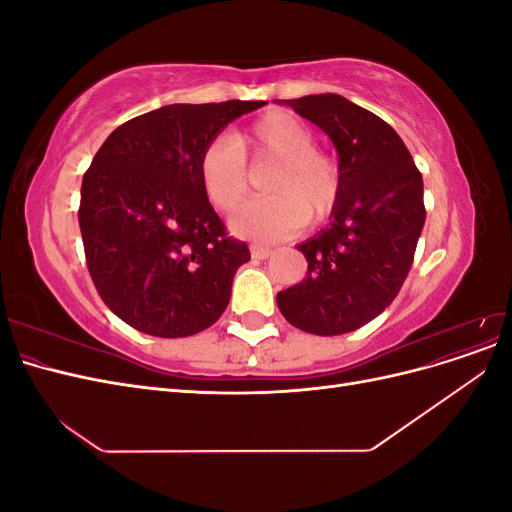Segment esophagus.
Returning a JSON list of instances; mask_svg holds the SVG:
<instances>
[{
  "label": "esophagus",
  "mask_w": 512,
  "mask_h": 512,
  "mask_svg": "<svg viewBox=\"0 0 512 512\" xmlns=\"http://www.w3.org/2000/svg\"><path fill=\"white\" fill-rule=\"evenodd\" d=\"M250 252H252V258H256V260H265V258H269V256H271V247H267V245H260V243H252V245H250Z\"/></svg>",
  "instance_id": "34e87169"
}]
</instances>
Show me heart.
<instances>
[{"mask_svg": "<svg viewBox=\"0 0 512 512\" xmlns=\"http://www.w3.org/2000/svg\"><path fill=\"white\" fill-rule=\"evenodd\" d=\"M312 128L288 111L256 119L232 138L218 136L198 156V181L209 203L235 211L250 192V168L273 162L265 179L271 196L252 200L232 218V230L254 241H280L307 218L324 220L342 192V173L331 153L314 145Z\"/></svg>", "mask_w": 512, "mask_h": 512, "instance_id": "b5f03b06", "label": "heart"}]
</instances>
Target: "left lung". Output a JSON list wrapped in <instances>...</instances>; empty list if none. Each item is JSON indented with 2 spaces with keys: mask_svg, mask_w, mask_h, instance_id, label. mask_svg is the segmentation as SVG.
<instances>
[{
  "mask_svg": "<svg viewBox=\"0 0 512 512\" xmlns=\"http://www.w3.org/2000/svg\"><path fill=\"white\" fill-rule=\"evenodd\" d=\"M286 104L331 136L342 192L329 226L297 247L305 280L277 292V307L305 333H350L406 282L425 224L423 177L399 134L367 108L335 94Z\"/></svg>",
  "mask_w": 512,
  "mask_h": 512,
  "instance_id": "obj_1",
  "label": "left lung"
}]
</instances>
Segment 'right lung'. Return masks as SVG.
Listing matches in <instances>:
<instances>
[{
  "mask_svg": "<svg viewBox=\"0 0 512 512\" xmlns=\"http://www.w3.org/2000/svg\"><path fill=\"white\" fill-rule=\"evenodd\" d=\"M267 102L170 104L106 138L85 170L79 224L91 280L115 316L153 337L209 329L250 260L198 181L218 132Z\"/></svg>",
  "mask_w": 512,
  "mask_h": 512,
  "instance_id": "add662e5",
  "label": "right lung"
}]
</instances>
